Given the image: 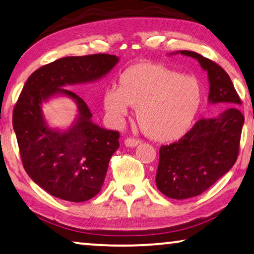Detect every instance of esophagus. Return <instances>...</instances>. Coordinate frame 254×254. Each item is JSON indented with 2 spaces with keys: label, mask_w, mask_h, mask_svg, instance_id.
Returning <instances> with one entry per match:
<instances>
[{
  "label": "esophagus",
  "mask_w": 254,
  "mask_h": 254,
  "mask_svg": "<svg viewBox=\"0 0 254 254\" xmlns=\"http://www.w3.org/2000/svg\"><path fill=\"white\" fill-rule=\"evenodd\" d=\"M140 142L141 141L138 140V139L127 138V139H126V141H124V145H126L127 147H135V146H138Z\"/></svg>",
  "instance_id": "1"
}]
</instances>
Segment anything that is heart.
<instances>
[{
	"label": "heart",
	"mask_w": 254,
	"mask_h": 254,
	"mask_svg": "<svg viewBox=\"0 0 254 254\" xmlns=\"http://www.w3.org/2000/svg\"><path fill=\"white\" fill-rule=\"evenodd\" d=\"M199 80L160 64L139 62L121 74L120 86H108L103 107L113 123H123L137 107L142 130L155 141H174L193 124L201 105Z\"/></svg>",
	"instance_id": "1"
}]
</instances>
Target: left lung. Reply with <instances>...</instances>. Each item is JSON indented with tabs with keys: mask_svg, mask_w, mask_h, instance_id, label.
Listing matches in <instances>:
<instances>
[{
	"mask_svg": "<svg viewBox=\"0 0 254 254\" xmlns=\"http://www.w3.org/2000/svg\"><path fill=\"white\" fill-rule=\"evenodd\" d=\"M174 54L198 61L208 76V103L223 107L217 116L199 120L177 142L160 148L156 187L167 197L182 200L201 194L231 169L238 156L244 116L233 81L222 67L194 52Z\"/></svg>",
	"mask_w": 254,
	"mask_h": 254,
	"instance_id": "obj_1",
	"label": "left lung"
}]
</instances>
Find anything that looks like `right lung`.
Instances as JSON below:
<instances>
[{
    "label": "right lung",
    "mask_w": 254,
    "mask_h": 254,
    "mask_svg": "<svg viewBox=\"0 0 254 254\" xmlns=\"http://www.w3.org/2000/svg\"><path fill=\"white\" fill-rule=\"evenodd\" d=\"M119 61L109 54L63 57L34 71L24 85L12 115L21 161L32 181L56 198L81 202L98 194L120 146L119 132L93 122L84 100L64 87L98 81ZM57 96L77 107L65 129L49 126L43 114V105Z\"/></svg>",
    "instance_id": "add662e5"
}]
</instances>
